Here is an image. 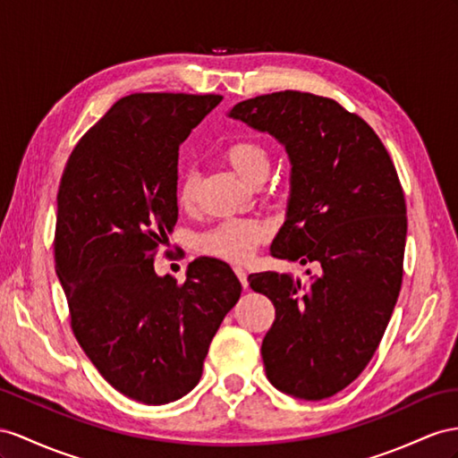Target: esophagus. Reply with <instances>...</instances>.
Masks as SVG:
<instances>
[{
	"mask_svg": "<svg viewBox=\"0 0 458 458\" xmlns=\"http://www.w3.org/2000/svg\"><path fill=\"white\" fill-rule=\"evenodd\" d=\"M233 273H236V276L240 278V283H242V286L243 288H248V273H245V268L243 267H233Z\"/></svg>",
	"mask_w": 458,
	"mask_h": 458,
	"instance_id": "34e87169",
	"label": "esophagus"
}]
</instances>
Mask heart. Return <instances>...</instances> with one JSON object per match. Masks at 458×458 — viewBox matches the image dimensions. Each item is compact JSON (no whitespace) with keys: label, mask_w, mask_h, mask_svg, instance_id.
Listing matches in <instances>:
<instances>
[{"label":"heart","mask_w":458,"mask_h":458,"mask_svg":"<svg viewBox=\"0 0 458 458\" xmlns=\"http://www.w3.org/2000/svg\"><path fill=\"white\" fill-rule=\"evenodd\" d=\"M222 157L250 183H261L271 170V152L253 135L233 137L222 148ZM197 174L187 172L178 185V201L191 207L197 195ZM271 236V226L259 218H226L197 238V250L222 261L243 263Z\"/></svg>","instance_id":"obj_1"}]
</instances>
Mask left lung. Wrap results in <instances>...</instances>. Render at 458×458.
Here are the masks:
<instances>
[{"label":"left lung","mask_w":458,"mask_h":458,"mask_svg":"<svg viewBox=\"0 0 458 458\" xmlns=\"http://www.w3.org/2000/svg\"><path fill=\"white\" fill-rule=\"evenodd\" d=\"M232 117L275 135L292 162L288 218L271 255L315 263L310 283L273 271L250 286L275 306L261 354L283 393L321 401L343 391L377 350L403 286L406 201L371 125L333 98L280 90Z\"/></svg>","instance_id":"1"}]
</instances>
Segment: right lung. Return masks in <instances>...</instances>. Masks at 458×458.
I'll use <instances>...</instances> for the list:
<instances>
[{"label": "right lung", "mask_w": 458, "mask_h": 458, "mask_svg": "<svg viewBox=\"0 0 458 458\" xmlns=\"http://www.w3.org/2000/svg\"><path fill=\"white\" fill-rule=\"evenodd\" d=\"M220 95L135 92L79 139L57 190L54 259L73 335L114 389L166 404L201 379L210 341L242 284L218 259L183 283L155 273L178 220L182 140Z\"/></svg>", "instance_id": "right-lung-1"}]
</instances>
